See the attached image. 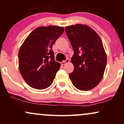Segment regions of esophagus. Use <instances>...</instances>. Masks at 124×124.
Instances as JSON below:
<instances>
[{
  "label": "esophagus",
  "mask_w": 124,
  "mask_h": 124,
  "mask_svg": "<svg viewBox=\"0 0 124 124\" xmlns=\"http://www.w3.org/2000/svg\"><path fill=\"white\" fill-rule=\"evenodd\" d=\"M69 62V59H66L65 61H62V62H61V64L62 65H65V64H66V63H68V62Z\"/></svg>",
  "instance_id": "34e87169"
}]
</instances>
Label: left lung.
Listing matches in <instances>:
<instances>
[{"label": "left lung", "mask_w": 124, "mask_h": 124, "mask_svg": "<svg viewBox=\"0 0 124 124\" xmlns=\"http://www.w3.org/2000/svg\"><path fill=\"white\" fill-rule=\"evenodd\" d=\"M65 31L74 51L71 58L74 70L69 78L78 89L90 90L101 80L106 69L107 56L103 42L86 25L67 26Z\"/></svg>", "instance_id": "obj_1"}]
</instances>
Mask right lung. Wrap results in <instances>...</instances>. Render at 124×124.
Segmentation results:
<instances>
[{
	"instance_id": "add662e5",
	"label": "right lung",
	"mask_w": 124,
	"mask_h": 124,
	"mask_svg": "<svg viewBox=\"0 0 124 124\" xmlns=\"http://www.w3.org/2000/svg\"><path fill=\"white\" fill-rule=\"evenodd\" d=\"M63 27H39L30 34L18 52V66L26 83L34 89L50 86L60 69L55 61L52 45L63 34Z\"/></svg>"
}]
</instances>
